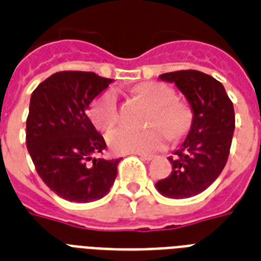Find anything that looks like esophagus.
<instances>
[{
    "instance_id": "esophagus-1",
    "label": "esophagus",
    "mask_w": 261,
    "mask_h": 261,
    "mask_svg": "<svg viewBox=\"0 0 261 261\" xmlns=\"http://www.w3.org/2000/svg\"><path fill=\"white\" fill-rule=\"evenodd\" d=\"M138 155L142 160H145V161H151V160L154 159V155L153 154H145V153H141V154H138Z\"/></svg>"
}]
</instances>
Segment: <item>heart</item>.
Masks as SVG:
<instances>
[{
  "instance_id": "b5f03b06",
  "label": "heart",
  "mask_w": 261,
  "mask_h": 261,
  "mask_svg": "<svg viewBox=\"0 0 261 261\" xmlns=\"http://www.w3.org/2000/svg\"><path fill=\"white\" fill-rule=\"evenodd\" d=\"M138 93L154 106L147 130L119 127L107 134V143L116 154L151 153L167 145L168 135L178 138L186 134L191 124V112L182 102L174 101V92L159 83H145ZM90 118L98 130H108L119 120L118 96L115 90H107L93 102Z\"/></svg>"
}]
</instances>
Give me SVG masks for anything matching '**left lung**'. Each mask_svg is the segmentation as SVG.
Returning <instances> with one entry per match:
<instances>
[{"mask_svg":"<svg viewBox=\"0 0 261 261\" xmlns=\"http://www.w3.org/2000/svg\"><path fill=\"white\" fill-rule=\"evenodd\" d=\"M184 94L192 112L186 139L168 157L172 172L155 182L160 194L172 199L195 196L215 181L229 157L234 133V108L219 81L198 70L164 73Z\"/></svg>","mask_w":261,"mask_h":261,"instance_id":"left-lung-1","label":"left lung"}]
</instances>
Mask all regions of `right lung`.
Segmentation results:
<instances>
[{"label":"right lung","mask_w":261,"mask_h":261,"mask_svg":"<svg viewBox=\"0 0 261 261\" xmlns=\"http://www.w3.org/2000/svg\"><path fill=\"white\" fill-rule=\"evenodd\" d=\"M112 81L92 71H59L31 96L28 153L47 187L69 202L101 199L118 173L120 159L96 157L107 145L88 116L90 102Z\"/></svg>","instance_id":"right-lung-1"}]
</instances>
